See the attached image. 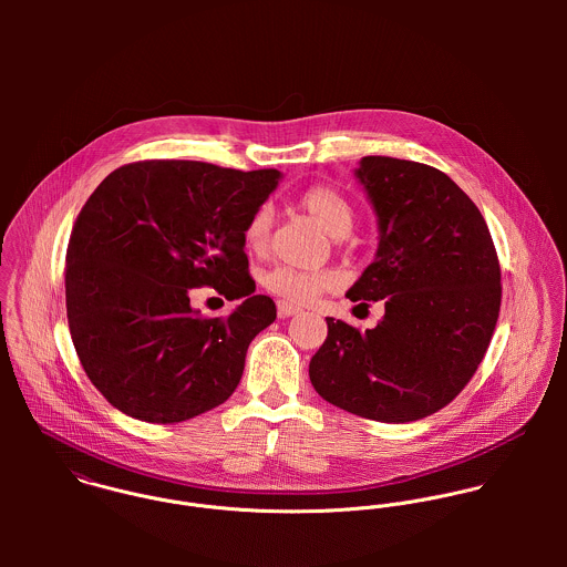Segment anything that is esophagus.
<instances>
[{
    "instance_id": "34e87169",
    "label": "esophagus",
    "mask_w": 567,
    "mask_h": 567,
    "mask_svg": "<svg viewBox=\"0 0 567 567\" xmlns=\"http://www.w3.org/2000/svg\"><path fill=\"white\" fill-rule=\"evenodd\" d=\"M299 312H301V308H297V306H292V303H288V301H279V303H277V315H279L281 319L295 317V315H299Z\"/></svg>"
}]
</instances>
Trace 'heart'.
<instances>
[{"label": "heart", "instance_id": "b5f03b06", "mask_svg": "<svg viewBox=\"0 0 567 567\" xmlns=\"http://www.w3.org/2000/svg\"><path fill=\"white\" fill-rule=\"evenodd\" d=\"M297 207L308 214L331 238L349 236L355 214L349 198L331 185H312L297 196ZM272 216L268 207L252 212L244 227V244L250 252H266L270 243ZM338 286V275L333 270H295L288 266H277L264 275V288L288 301L308 303L324 290Z\"/></svg>", "mask_w": 567, "mask_h": 567}]
</instances>
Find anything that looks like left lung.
Here are the masks:
<instances>
[{
	"instance_id": "obj_1",
	"label": "left lung",
	"mask_w": 567,
	"mask_h": 567,
	"mask_svg": "<svg viewBox=\"0 0 567 567\" xmlns=\"http://www.w3.org/2000/svg\"><path fill=\"white\" fill-rule=\"evenodd\" d=\"M355 176L380 244L347 297L384 299L386 315L367 331L327 319L310 380L329 404L408 423L450 404L483 362L502 301L499 261L481 209L445 172L364 157Z\"/></svg>"
}]
</instances>
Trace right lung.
<instances>
[{
  "instance_id": "right-lung-1",
  "label": "right lung",
  "mask_w": 567,
  "mask_h": 567,
  "mask_svg": "<svg viewBox=\"0 0 567 567\" xmlns=\"http://www.w3.org/2000/svg\"><path fill=\"white\" fill-rule=\"evenodd\" d=\"M277 169L148 159L113 169L89 196L68 246L65 301L82 369L104 400L148 423H178L227 402L250 340L277 319L252 295L244 227ZM244 303L205 320L188 288Z\"/></svg>"
}]
</instances>
